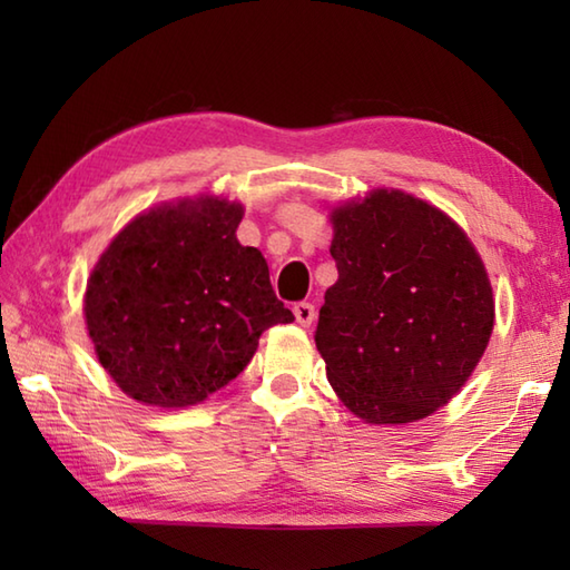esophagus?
Returning <instances> with one entry per match:
<instances>
[{"label": "esophagus", "mask_w": 570, "mask_h": 570, "mask_svg": "<svg viewBox=\"0 0 570 570\" xmlns=\"http://www.w3.org/2000/svg\"><path fill=\"white\" fill-rule=\"evenodd\" d=\"M294 316H296L298 325L308 328L313 318H316V308H313V304H308V301H298V304H294Z\"/></svg>", "instance_id": "34e87169"}]
</instances>
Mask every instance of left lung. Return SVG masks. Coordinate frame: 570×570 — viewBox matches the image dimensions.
<instances>
[{"instance_id":"left-lung-1","label":"left lung","mask_w":570,"mask_h":570,"mask_svg":"<svg viewBox=\"0 0 570 570\" xmlns=\"http://www.w3.org/2000/svg\"><path fill=\"white\" fill-rule=\"evenodd\" d=\"M331 217L337 282L316 328L328 382L367 423L433 414L490 341L482 259L451 217L402 190H374Z\"/></svg>"}]
</instances>
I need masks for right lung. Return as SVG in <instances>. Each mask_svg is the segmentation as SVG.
Here are the masks:
<instances>
[{"label": "right lung", "mask_w": 570, "mask_h": 570, "mask_svg": "<svg viewBox=\"0 0 570 570\" xmlns=\"http://www.w3.org/2000/svg\"><path fill=\"white\" fill-rule=\"evenodd\" d=\"M242 205L200 198L135 217L100 257L85 321L100 365L137 402L178 409L233 382L259 335L294 313L262 252L235 233Z\"/></svg>", "instance_id": "obj_1"}]
</instances>
